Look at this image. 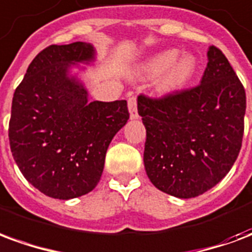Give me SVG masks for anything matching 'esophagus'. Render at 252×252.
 I'll return each instance as SVG.
<instances>
[{
	"instance_id": "obj_1",
	"label": "esophagus",
	"mask_w": 252,
	"mask_h": 252,
	"mask_svg": "<svg viewBox=\"0 0 252 252\" xmlns=\"http://www.w3.org/2000/svg\"><path fill=\"white\" fill-rule=\"evenodd\" d=\"M128 109H129V116H131L132 120H135V119L139 117V113H137L136 95L129 94V98H128Z\"/></svg>"
}]
</instances>
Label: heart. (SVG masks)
<instances>
[{
  "instance_id": "b5f03b06",
  "label": "heart",
  "mask_w": 252,
  "mask_h": 252,
  "mask_svg": "<svg viewBox=\"0 0 252 252\" xmlns=\"http://www.w3.org/2000/svg\"><path fill=\"white\" fill-rule=\"evenodd\" d=\"M197 71V61L191 54L181 57L178 50H164L143 63L140 74L143 77L159 75L155 90L159 95L175 93L194 77Z\"/></svg>"
}]
</instances>
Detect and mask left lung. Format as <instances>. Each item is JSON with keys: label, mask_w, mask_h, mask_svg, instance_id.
<instances>
[{"label": "left lung", "mask_w": 252, "mask_h": 252, "mask_svg": "<svg viewBox=\"0 0 252 252\" xmlns=\"http://www.w3.org/2000/svg\"><path fill=\"white\" fill-rule=\"evenodd\" d=\"M146 126L144 167L155 188L178 198L205 193L228 174L242 147L246 92L225 55L208 50L198 86L162 98L137 97Z\"/></svg>", "instance_id": "obj_1"}]
</instances>
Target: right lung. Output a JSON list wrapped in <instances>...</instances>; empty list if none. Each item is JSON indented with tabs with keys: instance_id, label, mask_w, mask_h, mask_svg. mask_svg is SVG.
Listing matches in <instances>:
<instances>
[{
	"instance_id": "right-lung-1",
	"label": "right lung",
	"mask_w": 252,
	"mask_h": 252,
	"mask_svg": "<svg viewBox=\"0 0 252 252\" xmlns=\"http://www.w3.org/2000/svg\"><path fill=\"white\" fill-rule=\"evenodd\" d=\"M95 58L92 44L47 47L31 62L12 101L14 162L43 194L70 200L97 186L112 139L129 119L126 99L88 101L70 68Z\"/></svg>"
}]
</instances>
